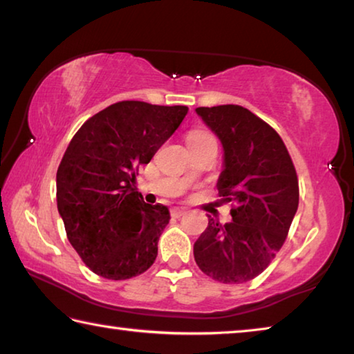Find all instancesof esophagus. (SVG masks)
Instances as JSON below:
<instances>
[{"label":"esophagus","instance_id":"1","mask_svg":"<svg viewBox=\"0 0 354 354\" xmlns=\"http://www.w3.org/2000/svg\"><path fill=\"white\" fill-rule=\"evenodd\" d=\"M184 209H181V207H175V209H171L170 211V215L173 218H178V217H181V215H184Z\"/></svg>","mask_w":354,"mask_h":354}]
</instances>
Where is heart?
I'll list each match as a JSON object with an SVG mask.
<instances>
[{
  "label": "heart",
  "mask_w": 354,
  "mask_h": 354,
  "mask_svg": "<svg viewBox=\"0 0 354 354\" xmlns=\"http://www.w3.org/2000/svg\"><path fill=\"white\" fill-rule=\"evenodd\" d=\"M212 139H214L212 134H209L207 131L195 129V131H190V133L187 134V145H192V143L205 142V140H212Z\"/></svg>",
  "instance_id": "1"
}]
</instances>
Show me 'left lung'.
Here are the masks:
<instances>
[{"mask_svg": "<svg viewBox=\"0 0 354 354\" xmlns=\"http://www.w3.org/2000/svg\"><path fill=\"white\" fill-rule=\"evenodd\" d=\"M225 149L220 203H230V223L209 217L194 245L196 266L223 284H242L270 266L283 247L299 200L295 165L270 124L237 104L196 107Z\"/></svg>", "mask_w": 354, "mask_h": 354, "instance_id": "1", "label": "left lung"}]
</instances>
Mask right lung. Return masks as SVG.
Listing matches in <instances>:
<instances>
[{
  "label": "right lung",
  "mask_w": 354,
  "mask_h": 354,
  "mask_svg": "<svg viewBox=\"0 0 354 354\" xmlns=\"http://www.w3.org/2000/svg\"><path fill=\"white\" fill-rule=\"evenodd\" d=\"M187 112V106L118 101L88 118L65 149L57 211L71 247L98 277L129 279L154 263L170 214L143 203L134 183Z\"/></svg>",
  "instance_id": "right-lung-1"
}]
</instances>
